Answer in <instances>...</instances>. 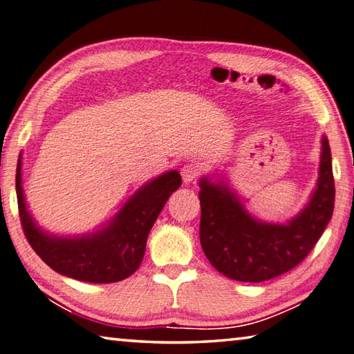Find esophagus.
Here are the masks:
<instances>
[{"instance_id": "1", "label": "esophagus", "mask_w": 354, "mask_h": 354, "mask_svg": "<svg viewBox=\"0 0 354 354\" xmlns=\"http://www.w3.org/2000/svg\"><path fill=\"white\" fill-rule=\"evenodd\" d=\"M199 167L196 164H185L183 169H181V176H183V181L187 184V183H194L195 179L199 176Z\"/></svg>"}]
</instances>
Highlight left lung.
<instances>
[{"label": "left lung", "instance_id": "obj_1", "mask_svg": "<svg viewBox=\"0 0 354 354\" xmlns=\"http://www.w3.org/2000/svg\"><path fill=\"white\" fill-rule=\"evenodd\" d=\"M199 187V241L212 266L249 283L279 277L305 260L331 220L336 189L328 139L322 138L317 189L288 224L255 220L226 184L203 178Z\"/></svg>", "mask_w": 354, "mask_h": 354}]
</instances>
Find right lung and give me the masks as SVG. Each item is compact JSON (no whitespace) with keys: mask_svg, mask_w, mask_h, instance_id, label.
I'll list each match as a JSON object with an SVG mask.
<instances>
[{"mask_svg":"<svg viewBox=\"0 0 354 354\" xmlns=\"http://www.w3.org/2000/svg\"><path fill=\"white\" fill-rule=\"evenodd\" d=\"M181 184L179 171H167L128 199L110 226L88 236L60 239L38 229L26 209L21 156L15 175L18 214L30 248L55 272L88 283H114L136 271L144 259L151 226Z\"/></svg>","mask_w":354,"mask_h":354,"instance_id":"add662e5","label":"right lung"}]
</instances>
